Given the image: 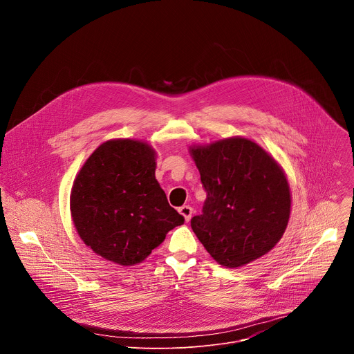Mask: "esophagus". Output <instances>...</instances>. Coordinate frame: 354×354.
Masks as SVG:
<instances>
[{
  "mask_svg": "<svg viewBox=\"0 0 354 354\" xmlns=\"http://www.w3.org/2000/svg\"><path fill=\"white\" fill-rule=\"evenodd\" d=\"M179 213L183 216L185 221L189 223L190 218H192V214H193V209H192L190 206H182V207L179 209Z\"/></svg>",
  "mask_w": 354,
  "mask_h": 354,
  "instance_id": "34e87169",
  "label": "esophagus"
}]
</instances>
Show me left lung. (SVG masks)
<instances>
[{"mask_svg": "<svg viewBox=\"0 0 354 354\" xmlns=\"http://www.w3.org/2000/svg\"><path fill=\"white\" fill-rule=\"evenodd\" d=\"M189 153L207 192L203 213L190 225L210 257L235 269L266 255L281 239L291 212L290 185L279 162L245 137L192 145Z\"/></svg>", "mask_w": 354, "mask_h": 354, "instance_id": "8db88e82", "label": "left lung"}]
</instances>
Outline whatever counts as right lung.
Returning <instances> with one entry per match:
<instances>
[{
	"label": "right lung",
	"mask_w": 354,
	"mask_h": 354,
	"mask_svg": "<svg viewBox=\"0 0 354 354\" xmlns=\"http://www.w3.org/2000/svg\"><path fill=\"white\" fill-rule=\"evenodd\" d=\"M156 149L145 141L100 144L74 179V227L96 255L120 266L141 263L185 218L156 179Z\"/></svg>",
	"instance_id": "right-lung-1"
}]
</instances>
